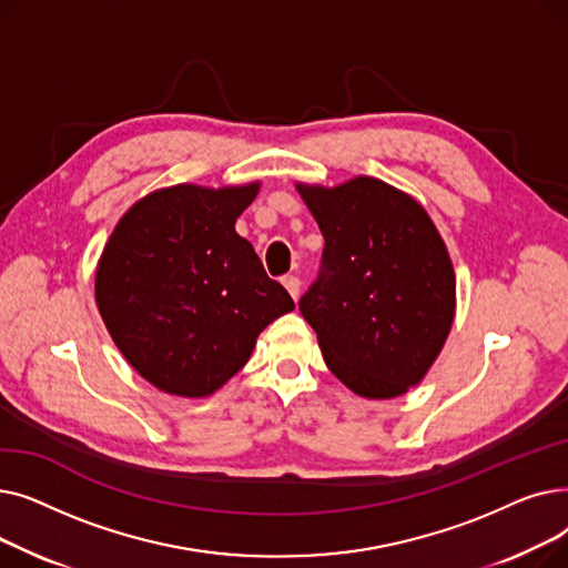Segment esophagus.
Wrapping results in <instances>:
<instances>
[{
    "instance_id": "34e87169",
    "label": "esophagus",
    "mask_w": 568,
    "mask_h": 568,
    "mask_svg": "<svg viewBox=\"0 0 568 568\" xmlns=\"http://www.w3.org/2000/svg\"><path fill=\"white\" fill-rule=\"evenodd\" d=\"M283 285H285V290L290 292L292 300H296V296H300V290H302L300 278H296V276H285V278H283Z\"/></svg>"
}]
</instances>
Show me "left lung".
Masks as SVG:
<instances>
[{
	"mask_svg": "<svg viewBox=\"0 0 568 568\" xmlns=\"http://www.w3.org/2000/svg\"><path fill=\"white\" fill-rule=\"evenodd\" d=\"M324 236L322 272L300 311L329 371L356 396L386 400L419 384L449 338L456 274L412 195L375 176L296 184Z\"/></svg>",
	"mask_w": 568,
	"mask_h": 568,
	"instance_id": "8db88e82",
	"label": "left lung"
}]
</instances>
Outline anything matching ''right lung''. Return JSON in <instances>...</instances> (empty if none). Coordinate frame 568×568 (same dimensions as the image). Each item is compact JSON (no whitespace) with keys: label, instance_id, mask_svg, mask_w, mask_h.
<instances>
[{"label":"right lung","instance_id":"add662e5","mask_svg":"<svg viewBox=\"0 0 568 568\" xmlns=\"http://www.w3.org/2000/svg\"><path fill=\"white\" fill-rule=\"evenodd\" d=\"M260 182L176 184L138 200L97 266V306L119 352L156 389L204 398L246 366L264 326L294 311L236 219Z\"/></svg>","mask_w":568,"mask_h":568}]
</instances>
